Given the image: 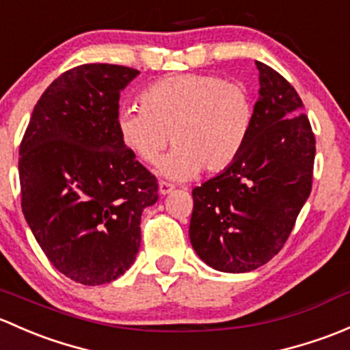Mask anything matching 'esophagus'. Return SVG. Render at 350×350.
<instances>
[{
    "instance_id": "34e87169",
    "label": "esophagus",
    "mask_w": 350,
    "mask_h": 350,
    "mask_svg": "<svg viewBox=\"0 0 350 350\" xmlns=\"http://www.w3.org/2000/svg\"><path fill=\"white\" fill-rule=\"evenodd\" d=\"M158 190H160L161 196H168V193L174 192L175 187L172 185V183H168V182H160V185H158Z\"/></svg>"
}]
</instances>
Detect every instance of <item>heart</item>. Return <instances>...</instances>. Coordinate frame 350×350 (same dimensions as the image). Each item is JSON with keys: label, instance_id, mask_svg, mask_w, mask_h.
Returning a JSON list of instances; mask_svg holds the SVG:
<instances>
[{"label": "heart", "instance_id": "b5f03b06", "mask_svg": "<svg viewBox=\"0 0 350 350\" xmlns=\"http://www.w3.org/2000/svg\"><path fill=\"white\" fill-rule=\"evenodd\" d=\"M142 107L116 114L121 145L143 163H153L170 142L175 148L158 163L172 180H189L202 168L228 170L239 158L254 122L246 88L211 74H176L160 79L139 96Z\"/></svg>", "mask_w": 350, "mask_h": 350}]
</instances>
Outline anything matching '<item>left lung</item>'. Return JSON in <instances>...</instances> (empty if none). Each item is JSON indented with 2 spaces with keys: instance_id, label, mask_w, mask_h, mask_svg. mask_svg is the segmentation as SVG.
<instances>
[{
  "instance_id": "8db88e82",
  "label": "left lung",
  "mask_w": 350,
  "mask_h": 350,
  "mask_svg": "<svg viewBox=\"0 0 350 350\" xmlns=\"http://www.w3.org/2000/svg\"><path fill=\"white\" fill-rule=\"evenodd\" d=\"M250 139L236 161L192 190L190 243L211 268L247 273L286 243L312 192L315 136L293 85L262 62Z\"/></svg>"
}]
</instances>
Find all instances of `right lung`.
Returning a JSON list of instances; mask_svg holds the SVG:
<instances>
[{
  "mask_svg": "<svg viewBox=\"0 0 350 350\" xmlns=\"http://www.w3.org/2000/svg\"><path fill=\"white\" fill-rule=\"evenodd\" d=\"M139 72L84 64L46 88L20 145L21 208L49 261L74 282H114L135 262L158 183L116 131L120 92Z\"/></svg>",
  "mask_w": 350,
  "mask_h": 350,
  "instance_id": "1",
  "label": "right lung"
}]
</instances>
